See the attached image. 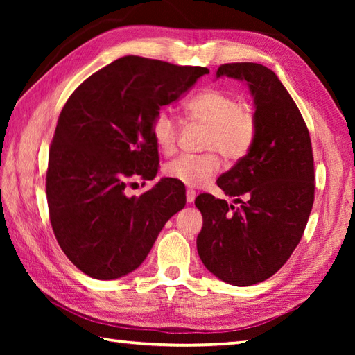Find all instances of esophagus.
I'll return each instance as SVG.
<instances>
[{"instance_id":"obj_1","label":"esophagus","mask_w":355,"mask_h":355,"mask_svg":"<svg viewBox=\"0 0 355 355\" xmlns=\"http://www.w3.org/2000/svg\"><path fill=\"white\" fill-rule=\"evenodd\" d=\"M195 197H197V193H195V191H192V189H187L186 191V200H187V202H193Z\"/></svg>"}]
</instances>
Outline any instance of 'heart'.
I'll list each match as a JSON object with an SVG mask.
<instances>
[{"label":"heart","mask_w":355,"mask_h":355,"mask_svg":"<svg viewBox=\"0 0 355 355\" xmlns=\"http://www.w3.org/2000/svg\"><path fill=\"white\" fill-rule=\"evenodd\" d=\"M186 116L191 122L207 126L206 149L220 150L229 160L244 157L253 145L256 119L250 108L239 105L235 97L223 89H206L186 103ZM180 125L169 110L158 111L153 122V137L163 154L177 148ZM221 169L215 153L202 155L182 154L164 168L166 175L189 187L206 186Z\"/></svg>","instance_id":"b5f03b06"}]
</instances>
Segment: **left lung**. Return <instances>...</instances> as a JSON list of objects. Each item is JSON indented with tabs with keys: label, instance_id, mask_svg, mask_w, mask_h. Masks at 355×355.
<instances>
[{
	"label": "left lung",
	"instance_id": "obj_1",
	"mask_svg": "<svg viewBox=\"0 0 355 355\" xmlns=\"http://www.w3.org/2000/svg\"><path fill=\"white\" fill-rule=\"evenodd\" d=\"M223 76L247 84L256 135L248 153L216 180L241 206L210 193L195 200L202 215L197 250L218 279L248 286L273 276L302 238L314 202V160L302 114L273 71L236 62L221 65L216 79Z\"/></svg>",
	"mask_w": 355,
	"mask_h": 355
}]
</instances>
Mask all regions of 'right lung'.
Here are the masks:
<instances>
[{
    "label": "right lung",
    "mask_w": 355,
    "mask_h": 355,
    "mask_svg": "<svg viewBox=\"0 0 355 355\" xmlns=\"http://www.w3.org/2000/svg\"><path fill=\"white\" fill-rule=\"evenodd\" d=\"M207 73L205 67L125 56L92 74L67 101L45 189L55 236L82 273L99 281L131 273L184 207V186L172 178L140 197H128L125 189L131 178H155L154 119Z\"/></svg>",
    "instance_id": "1"
}]
</instances>
